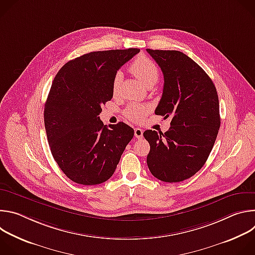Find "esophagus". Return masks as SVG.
<instances>
[{
    "label": "esophagus",
    "mask_w": 255,
    "mask_h": 255,
    "mask_svg": "<svg viewBox=\"0 0 255 255\" xmlns=\"http://www.w3.org/2000/svg\"><path fill=\"white\" fill-rule=\"evenodd\" d=\"M134 135H135L136 138L142 139L143 138V130L141 128H135L134 129Z\"/></svg>",
    "instance_id": "obj_1"
}]
</instances>
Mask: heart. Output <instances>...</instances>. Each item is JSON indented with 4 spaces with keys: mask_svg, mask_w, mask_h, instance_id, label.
Returning a JSON list of instances; mask_svg holds the SVG:
<instances>
[{
    "mask_svg": "<svg viewBox=\"0 0 255 255\" xmlns=\"http://www.w3.org/2000/svg\"><path fill=\"white\" fill-rule=\"evenodd\" d=\"M130 69L132 74L145 86L149 87L151 85H154L159 77V71L157 66L153 61L148 59L147 57L140 56L136 58L131 66ZM122 80V74L118 71L115 75L112 83V91L113 95H117L119 90V85ZM150 111V108L146 105H141V104H130L127 106L124 111V115L132 122H141L145 119L148 112Z\"/></svg>",
    "mask_w": 255,
    "mask_h": 255,
    "instance_id": "obj_1",
    "label": "heart"
}]
</instances>
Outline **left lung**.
<instances>
[{
    "label": "left lung",
    "instance_id": "8db88e82",
    "mask_svg": "<svg viewBox=\"0 0 255 255\" xmlns=\"http://www.w3.org/2000/svg\"><path fill=\"white\" fill-rule=\"evenodd\" d=\"M146 50L164 78L155 114L171 118L166 132L143 133L150 144L147 165L156 178L178 183L198 172L209 157L221 123L219 99L205 70L185 53Z\"/></svg>",
    "mask_w": 255,
    "mask_h": 255
}]
</instances>
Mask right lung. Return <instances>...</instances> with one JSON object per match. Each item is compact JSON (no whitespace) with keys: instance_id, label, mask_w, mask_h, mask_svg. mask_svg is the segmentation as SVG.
<instances>
[{"instance_id":"add662e5","label":"right lung","mask_w":255,"mask_h":255,"mask_svg":"<svg viewBox=\"0 0 255 255\" xmlns=\"http://www.w3.org/2000/svg\"><path fill=\"white\" fill-rule=\"evenodd\" d=\"M140 49L94 51L66 62L55 76L44 106V124L54 160L77 184L94 186L110 178L134 130L123 122L100 120L113 98L117 70Z\"/></svg>"}]
</instances>
